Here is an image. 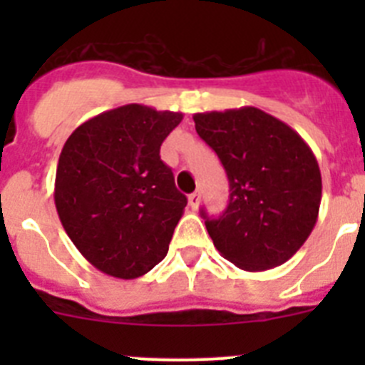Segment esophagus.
<instances>
[{"mask_svg": "<svg viewBox=\"0 0 365 365\" xmlns=\"http://www.w3.org/2000/svg\"><path fill=\"white\" fill-rule=\"evenodd\" d=\"M188 202L190 206H192V210H197L199 202H201V195H199V192H193L192 195H188Z\"/></svg>", "mask_w": 365, "mask_h": 365, "instance_id": "esophagus-1", "label": "esophagus"}]
</instances>
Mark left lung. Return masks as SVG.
Returning <instances> with one entry per match:
<instances>
[{"instance_id":"8db88e82","label":"left lung","mask_w":365,"mask_h":365,"mask_svg":"<svg viewBox=\"0 0 365 365\" xmlns=\"http://www.w3.org/2000/svg\"><path fill=\"white\" fill-rule=\"evenodd\" d=\"M193 122L230 182L221 217L208 219L201 210L219 254L247 272L283 265L318 221L322 173L309 144L252 106L195 113Z\"/></svg>"}]
</instances>
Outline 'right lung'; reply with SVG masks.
Masks as SVG:
<instances>
[{
    "instance_id": "obj_1",
    "label": "right lung",
    "mask_w": 365,
    "mask_h": 365,
    "mask_svg": "<svg viewBox=\"0 0 365 365\" xmlns=\"http://www.w3.org/2000/svg\"><path fill=\"white\" fill-rule=\"evenodd\" d=\"M180 120L182 113L120 106L80 124L63 144L58 217L100 272L135 279L166 257L186 197L159 153Z\"/></svg>"
}]
</instances>
